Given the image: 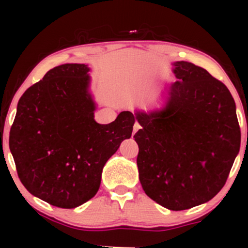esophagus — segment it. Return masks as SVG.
I'll return each mask as SVG.
<instances>
[{"instance_id":"esophagus-1","label":"esophagus","mask_w":248,"mask_h":248,"mask_svg":"<svg viewBox=\"0 0 248 248\" xmlns=\"http://www.w3.org/2000/svg\"><path fill=\"white\" fill-rule=\"evenodd\" d=\"M140 128H141V124H139V122H138V121H136V122H135V124H134V134H135L136 132H138V130H139V129H140Z\"/></svg>"}]
</instances>
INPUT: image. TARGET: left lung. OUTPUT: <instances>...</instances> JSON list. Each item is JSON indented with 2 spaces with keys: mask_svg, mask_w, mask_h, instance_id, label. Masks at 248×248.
Masks as SVG:
<instances>
[{
  "mask_svg": "<svg viewBox=\"0 0 248 248\" xmlns=\"http://www.w3.org/2000/svg\"><path fill=\"white\" fill-rule=\"evenodd\" d=\"M163 110L138 112L139 178L148 197L172 210L206 203L226 183L240 148L229 88L203 67L176 62Z\"/></svg>",
  "mask_w": 248,
  "mask_h": 248,
  "instance_id": "obj_1",
  "label": "left lung"
}]
</instances>
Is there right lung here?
<instances>
[{"label": "right lung", "mask_w": 248, "mask_h": 248, "mask_svg": "<svg viewBox=\"0 0 248 248\" xmlns=\"http://www.w3.org/2000/svg\"><path fill=\"white\" fill-rule=\"evenodd\" d=\"M88 71L85 64L47 71L21 96L10 128V152L22 184L62 209L94 197L102 168L132 136L135 124L130 112H121L108 124L95 122Z\"/></svg>", "instance_id": "1"}]
</instances>
